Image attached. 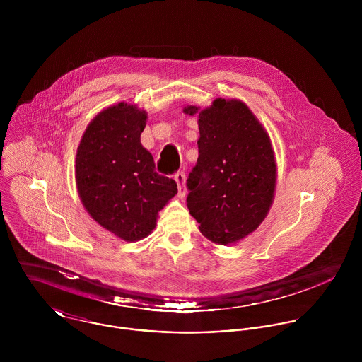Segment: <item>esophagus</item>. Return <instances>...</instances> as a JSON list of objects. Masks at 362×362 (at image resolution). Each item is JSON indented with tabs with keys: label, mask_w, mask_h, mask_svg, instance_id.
Segmentation results:
<instances>
[{
	"label": "esophagus",
	"mask_w": 362,
	"mask_h": 362,
	"mask_svg": "<svg viewBox=\"0 0 362 362\" xmlns=\"http://www.w3.org/2000/svg\"><path fill=\"white\" fill-rule=\"evenodd\" d=\"M174 180L177 182V187H178V197L180 198H184L185 194H187V189H185V174L184 171H177L174 174Z\"/></svg>",
	"instance_id": "esophagus-1"
}]
</instances>
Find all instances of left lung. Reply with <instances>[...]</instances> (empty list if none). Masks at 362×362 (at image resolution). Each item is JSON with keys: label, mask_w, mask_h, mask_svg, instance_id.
Instances as JSON below:
<instances>
[{"label": "left lung", "mask_w": 362, "mask_h": 362, "mask_svg": "<svg viewBox=\"0 0 362 362\" xmlns=\"http://www.w3.org/2000/svg\"><path fill=\"white\" fill-rule=\"evenodd\" d=\"M198 114L199 157L188 175L187 206L214 244L254 233L273 204L276 161L266 129L241 100L216 99Z\"/></svg>", "instance_id": "obj_1"}]
</instances>
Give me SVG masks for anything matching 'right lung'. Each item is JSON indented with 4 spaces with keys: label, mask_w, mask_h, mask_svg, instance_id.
I'll list each match as a JSON object with an SVG mask.
<instances>
[{
    "label": "right lung",
    "mask_w": 362,
    "mask_h": 362,
    "mask_svg": "<svg viewBox=\"0 0 362 362\" xmlns=\"http://www.w3.org/2000/svg\"><path fill=\"white\" fill-rule=\"evenodd\" d=\"M146 118L134 104L107 107L88 125L75 160L83 206L128 243L146 238L158 211L177 194L175 181L156 173L153 156L141 144Z\"/></svg>",
    "instance_id": "1"
}]
</instances>
